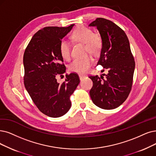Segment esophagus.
<instances>
[{"instance_id": "1", "label": "esophagus", "mask_w": 156, "mask_h": 156, "mask_svg": "<svg viewBox=\"0 0 156 156\" xmlns=\"http://www.w3.org/2000/svg\"><path fill=\"white\" fill-rule=\"evenodd\" d=\"M79 78L80 80L83 79L84 77H85V76H84V75H81V74H79Z\"/></svg>"}]
</instances>
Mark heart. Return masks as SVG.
Listing matches in <instances>:
<instances>
[{"instance_id": "obj_1", "label": "heart", "mask_w": 156, "mask_h": 156, "mask_svg": "<svg viewBox=\"0 0 156 156\" xmlns=\"http://www.w3.org/2000/svg\"><path fill=\"white\" fill-rule=\"evenodd\" d=\"M72 39L85 45V51L93 55H97L101 52L103 47V41L101 36L93 33V30L84 26H79L73 30L71 35ZM61 55L64 59L70 58V45L65 40H62L59 45ZM93 59L88 55L83 58L76 59L69 66V70L72 72L85 73L88 72L93 65Z\"/></svg>"}]
</instances>
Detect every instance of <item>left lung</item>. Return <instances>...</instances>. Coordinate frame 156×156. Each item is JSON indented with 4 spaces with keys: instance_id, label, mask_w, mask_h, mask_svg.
I'll return each mask as SVG.
<instances>
[{
    "instance_id": "8db88e82",
    "label": "left lung",
    "mask_w": 156,
    "mask_h": 156,
    "mask_svg": "<svg viewBox=\"0 0 156 156\" xmlns=\"http://www.w3.org/2000/svg\"><path fill=\"white\" fill-rule=\"evenodd\" d=\"M89 26L96 27L102 37L103 47L97 65L108 72L102 74L104 77L89 76L93 81L90 95L98 108L115 109L125 102L132 88L135 61L129 39L120 27L103 18H97Z\"/></svg>"
}]
</instances>
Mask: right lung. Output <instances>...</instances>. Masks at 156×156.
<instances>
[{"label": "right lung", "instance_id": "obj_1", "mask_svg": "<svg viewBox=\"0 0 156 156\" xmlns=\"http://www.w3.org/2000/svg\"><path fill=\"white\" fill-rule=\"evenodd\" d=\"M73 26L45 27L39 30L24 52L25 87L36 106L50 117H60L69 111L70 97L80 83L76 73L66 75L65 81L61 84L56 79L66 71L59 43Z\"/></svg>", "mask_w": 156, "mask_h": 156}]
</instances>
